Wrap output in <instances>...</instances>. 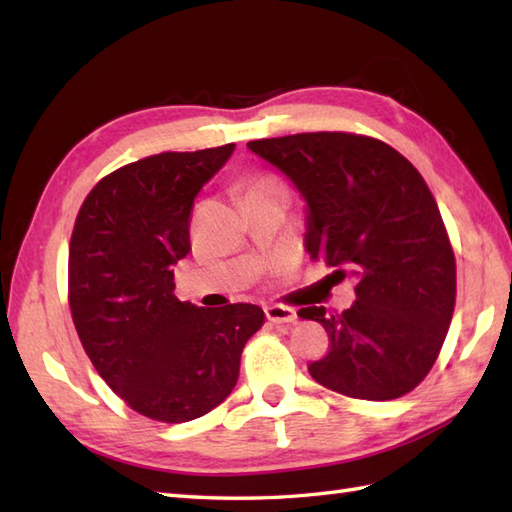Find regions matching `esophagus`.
Here are the masks:
<instances>
[{"mask_svg": "<svg viewBox=\"0 0 512 512\" xmlns=\"http://www.w3.org/2000/svg\"><path fill=\"white\" fill-rule=\"evenodd\" d=\"M266 317L270 323H277V325H290L297 321V312L292 308L286 306H268L266 308Z\"/></svg>", "mask_w": 512, "mask_h": 512, "instance_id": "1", "label": "esophagus"}]
</instances>
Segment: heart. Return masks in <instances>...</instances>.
<instances>
[{"instance_id": "heart-1", "label": "heart", "mask_w": 512, "mask_h": 512, "mask_svg": "<svg viewBox=\"0 0 512 512\" xmlns=\"http://www.w3.org/2000/svg\"><path fill=\"white\" fill-rule=\"evenodd\" d=\"M268 189H281V187H279V184H277L275 180H270V178H255V180L250 182L248 187H246V195H248V193L268 191Z\"/></svg>"}]
</instances>
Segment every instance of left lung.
I'll return each mask as SVG.
<instances>
[{"label":"left lung","mask_w":512,"mask_h":512,"mask_svg":"<svg viewBox=\"0 0 512 512\" xmlns=\"http://www.w3.org/2000/svg\"><path fill=\"white\" fill-rule=\"evenodd\" d=\"M303 195L306 250L352 277V308L319 321L330 352L310 363L319 385L361 400H394L422 383L447 339L455 308V255L418 169L383 140L312 132L250 140Z\"/></svg>","instance_id":"8db88e82"}]
</instances>
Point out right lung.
Masks as SVG:
<instances>
[{"label": "right lung", "mask_w": 512, "mask_h": 512, "mask_svg": "<svg viewBox=\"0 0 512 512\" xmlns=\"http://www.w3.org/2000/svg\"><path fill=\"white\" fill-rule=\"evenodd\" d=\"M235 143L165 151L112 171L76 215L68 297L96 372L134 411L189 422L231 394L246 341L264 325L253 303L198 308L173 295L189 255L193 200Z\"/></svg>", "instance_id": "add662e5"}]
</instances>
